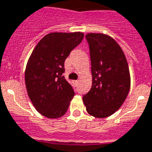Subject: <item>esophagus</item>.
Here are the masks:
<instances>
[{
	"label": "esophagus",
	"instance_id": "34e87169",
	"mask_svg": "<svg viewBox=\"0 0 152 152\" xmlns=\"http://www.w3.org/2000/svg\"><path fill=\"white\" fill-rule=\"evenodd\" d=\"M79 83V81H78V80L75 81V84H77V83Z\"/></svg>",
	"mask_w": 152,
	"mask_h": 152
}]
</instances>
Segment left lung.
I'll return each instance as SVG.
<instances>
[{
  "mask_svg": "<svg viewBox=\"0 0 152 152\" xmlns=\"http://www.w3.org/2000/svg\"><path fill=\"white\" fill-rule=\"evenodd\" d=\"M90 50L92 86L83 100L86 111L106 118L119 109L130 91L131 78L124 51L112 37L102 34L86 35Z\"/></svg>",
  "mask_w": 152,
  "mask_h": 152,
  "instance_id": "obj_1",
  "label": "left lung"
}]
</instances>
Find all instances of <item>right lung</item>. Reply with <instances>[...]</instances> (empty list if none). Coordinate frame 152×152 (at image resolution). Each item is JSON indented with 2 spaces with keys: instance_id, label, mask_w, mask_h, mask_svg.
<instances>
[{
  "instance_id": "add662e5",
  "label": "right lung",
  "mask_w": 152,
  "mask_h": 152,
  "mask_svg": "<svg viewBox=\"0 0 152 152\" xmlns=\"http://www.w3.org/2000/svg\"><path fill=\"white\" fill-rule=\"evenodd\" d=\"M84 34L50 33L34 48L25 73L28 95L36 110L50 118L65 115L75 96L74 88L62 74L65 60L80 44Z\"/></svg>"
}]
</instances>
